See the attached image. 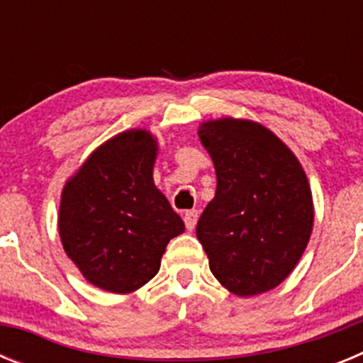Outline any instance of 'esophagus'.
Wrapping results in <instances>:
<instances>
[{
  "label": "esophagus",
  "instance_id": "obj_1",
  "mask_svg": "<svg viewBox=\"0 0 363 363\" xmlns=\"http://www.w3.org/2000/svg\"><path fill=\"white\" fill-rule=\"evenodd\" d=\"M198 216H200V213H198L196 209H191L184 214V221H185V227H187V230H192L194 227H196Z\"/></svg>",
  "mask_w": 363,
  "mask_h": 363
}]
</instances>
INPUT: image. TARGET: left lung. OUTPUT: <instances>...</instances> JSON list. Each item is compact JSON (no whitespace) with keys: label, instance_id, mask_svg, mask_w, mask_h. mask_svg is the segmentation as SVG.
Here are the masks:
<instances>
[{"label":"left lung","instance_id":"1","mask_svg":"<svg viewBox=\"0 0 363 363\" xmlns=\"http://www.w3.org/2000/svg\"><path fill=\"white\" fill-rule=\"evenodd\" d=\"M198 138L216 172V192L196 225L211 272L236 296L267 293L293 272L313 233L306 171L258 121L207 120Z\"/></svg>","mask_w":363,"mask_h":363}]
</instances>
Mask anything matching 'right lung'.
I'll list each match as a JSON object with an SVG mask.
<instances>
[{"label":"right lung","instance_id":"right-lung-1","mask_svg":"<svg viewBox=\"0 0 363 363\" xmlns=\"http://www.w3.org/2000/svg\"><path fill=\"white\" fill-rule=\"evenodd\" d=\"M158 140L130 129L96 147L63 185L57 233L89 284L129 294L160 271L167 243L185 230L154 185Z\"/></svg>","mask_w":363,"mask_h":363}]
</instances>
